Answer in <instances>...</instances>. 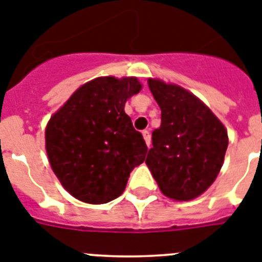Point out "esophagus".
<instances>
[{"label": "esophagus", "mask_w": 262, "mask_h": 262, "mask_svg": "<svg viewBox=\"0 0 262 262\" xmlns=\"http://www.w3.org/2000/svg\"><path fill=\"white\" fill-rule=\"evenodd\" d=\"M142 136H144V140H145V142H146L147 147H150V145H151V138H150L149 130L142 132Z\"/></svg>", "instance_id": "esophagus-1"}]
</instances>
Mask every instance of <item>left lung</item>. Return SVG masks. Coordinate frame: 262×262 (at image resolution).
<instances>
[{"label": "left lung", "instance_id": "8db88e82", "mask_svg": "<svg viewBox=\"0 0 262 262\" xmlns=\"http://www.w3.org/2000/svg\"><path fill=\"white\" fill-rule=\"evenodd\" d=\"M161 108V126L151 133L146 165L159 190L175 200L203 194L224 162L228 134L196 96L178 85L149 80Z\"/></svg>", "mask_w": 262, "mask_h": 262}]
</instances>
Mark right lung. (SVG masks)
<instances>
[{
  "mask_svg": "<svg viewBox=\"0 0 262 262\" xmlns=\"http://www.w3.org/2000/svg\"><path fill=\"white\" fill-rule=\"evenodd\" d=\"M140 90L136 77H97L79 88L47 124L50 165L76 199L91 204L116 199L132 170L145 161L144 137L124 112L126 100Z\"/></svg>",
  "mask_w": 262,
  "mask_h": 262,
  "instance_id": "right-lung-1",
  "label": "right lung"
}]
</instances>
